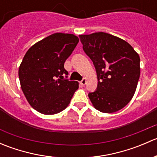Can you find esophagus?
<instances>
[{
    "label": "esophagus",
    "mask_w": 157,
    "mask_h": 157,
    "mask_svg": "<svg viewBox=\"0 0 157 157\" xmlns=\"http://www.w3.org/2000/svg\"><path fill=\"white\" fill-rule=\"evenodd\" d=\"M86 78H83V80L80 81V83H81V85H83V86H84V85L86 84Z\"/></svg>",
    "instance_id": "obj_1"
}]
</instances>
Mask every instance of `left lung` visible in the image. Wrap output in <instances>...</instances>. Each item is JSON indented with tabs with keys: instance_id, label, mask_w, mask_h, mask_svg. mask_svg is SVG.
<instances>
[{
	"instance_id": "obj_1",
	"label": "left lung",
	"mask_w": 157,
	"mask_h": 157,
	"mask_svg": "<svg viewBox=\"0 0 157 157\" xmlns=\"http://www.w3.org/2000/svg\"><path fill=\"white\" fill-rule=\"evenodd\" d=\"M80 39L97 74V88L88 94L93 106L104 113L124 108L140 77L138 54L124 40L102 32L80 35Z\"/></svg>"
}]
</instances>
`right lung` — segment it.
I'll list each match as a JSON object with an SVG mask.
<instances>
[{
    "label": "right lung",
    "mask_w": 157,
    "mask_h": 157,
    "mask_svg": "<svg viewBox=\"0 0 157 157\" xmlns=\"http://www.w3.org/2000/svg\"><path fill=\"white\" fill-rule=\"evenodd\" d=\"M79 42L73 34L57 33L36 42L25 55L19 67L21 89L33 109L44 115L67 108L77 81H70L64 64Z\"/></svg>",
    "instance_id": "obj_1"
}]
</instances>
